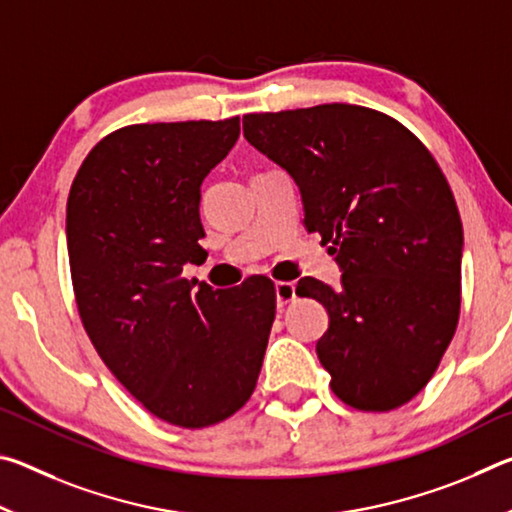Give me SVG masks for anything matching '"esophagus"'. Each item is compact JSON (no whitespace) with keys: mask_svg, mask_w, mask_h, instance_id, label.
<instances>
[{"mask_svg":"<svg viewBox=\"0 0 512 512\" xmlns=\"http://www.w3.org/2000/svg\"><path fill=\"white\" fill-rule=\"evenodd\" d=\"M275 296H277V307L284 309L289 302L296 300V284L293 282H277L275 284Z\"/></svg>","mask_w":512,"mask_h":512,"instance_id":"34e87169","label":"esophagus"}]
</instances>
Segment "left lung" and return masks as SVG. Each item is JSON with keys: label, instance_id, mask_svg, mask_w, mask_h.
Masks as SVG:
<instances>
[{"label": "left lung", "instance_id": "left-lung-1", "mask_svg": "<svg viewBox=\"0 0 512 512\" xmlns=\"http://www.w3.org/2000/svg\"><path fill=\"white\" fill-rule=\"evenodd\" d=\"M246 140L289 171L305 225L343 268L341 289L302 277L327 309L316 345L334 395L359 411L411 402L461 316L463 223L443 169L400 121L352 103L244 115Z\"/></svg>", "mask_w": 512, "mask_h": 512}]
</instances>
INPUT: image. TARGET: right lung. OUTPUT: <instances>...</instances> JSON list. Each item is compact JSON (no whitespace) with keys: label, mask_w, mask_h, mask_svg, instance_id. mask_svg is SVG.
I'll list each match as a JSON object with an SVG mask.
<instances>
[{"label":"right lung","mask_w":512,"mask_h":512,"mask_svg":"<svg viewBox=\"0 0 512 512\" xmlns=\"http://www.w3.org/2000/svg\"><path fill=\"white\" fill-rule=\"evenodd\" d=\"M237 137L239 117L117 128L67 198L69 271L94 350L146 411L183 429L250 400L275 320L264 275L225 291L183 277L205 255L201 183Z\"/></svg>","instance_id":"1"}]
</instances>
